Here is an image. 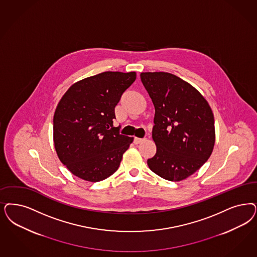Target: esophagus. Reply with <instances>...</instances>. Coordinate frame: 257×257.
<instances>
[{
  "label": "esophagus",
  "mask_w": 257,
  "mask_h": 257,
  "mask_svg": "<svg viewBox=\"0 0 257 257\" xmlns=\"http://www.w3.org/2000/svg\"><path fill=\"white\" fill-rule=\"evenodd\" d=\"M144 140L143 139H139V138H134V143L135 144H140V143H142Z\"/></svg>",
  "instance_id": "esophagus-1"
}]
</instances>
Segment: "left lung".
Returning a JSON list of instances; mask_svg holds the SVG:
<instances>
[{"mask_svg": "<svg viewBox=\"0 0 257 257\" xmlns=\"http://www.w3.org/2000/svg\"><path fill=\"white\" fill-rule=\"evenodd\" d=\"M141 79L155 106L152 138L157 153L147 164L164 179H185L212 154L215 141L212 109L195 87L173 74L145 72Z\"/></svg>", "mask_w": 257, "mask_h": 257, "instance_id": "8db88e82", "label": "left lung"}]
</instances>
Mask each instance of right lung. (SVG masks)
<instances>
[{"label":"right lung","instance_id":"right-lung-1","mask_svg":"<svg viewBox=\"0 0 257 257\" xmlns=\"http://www.w3.org/2000/svg\"><path fill=\"white\" fill-rule=\"evenodd\" d=\"M135 80V72L107 71L76 82L63 95L54 115V144L76 177L97 182L118 169L133 139L113 127L115 107Z\"/></svg>","mask_w":257,"mask_h":257}]
</instances>
